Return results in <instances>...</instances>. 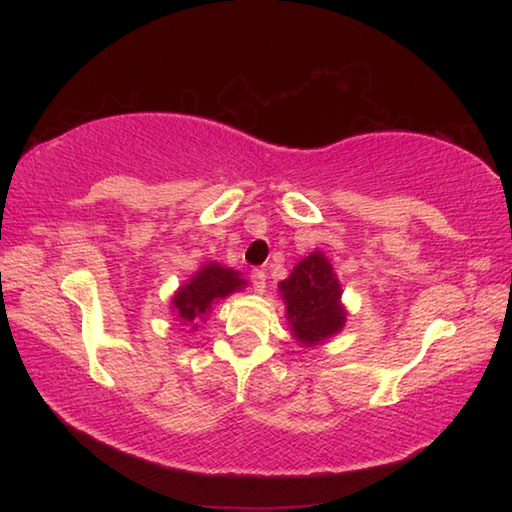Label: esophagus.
<instances>
[{
	"instance_id": "1",
	"label": "esophagus",
	"mask_w": 512,
	"mask_h": 512,
	"mask_svg": "<svg viewBox=\"0 0 512 512\" xmlns=\"http://www.w3.org/2000/svg\"><path fill=\"white\" fill-rule=\"evenodd\" d=\"M250 280H253V289L257 293H264L266 291V273L262 268H255L253 273H250Z\"/></svg>"
}]
</instances>
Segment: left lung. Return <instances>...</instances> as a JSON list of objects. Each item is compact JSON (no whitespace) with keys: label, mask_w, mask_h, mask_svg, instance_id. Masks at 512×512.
Returning a JSON list of instances; mask_svg holds the SVG:
<instances>
[{"label":"left lung","mask_w":512,"mask_h":512,"mask_svg":"<svg viewBox=\"0 0 512 512\" xmlns=\"http://www.w3.org/2000/svg\"><path fill=\"white\" fill-rule=\"evenodd\" d=\"M280 291L287 302L293 336L302 345H316L343 327L341 284L327 257L311 253L302 259L287 280L280 282Z\"/></svg>","instance_id":"8db88e82"}]
</instances>
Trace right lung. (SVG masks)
<instances>
[{"label": "right lung", "mask_w": 512, "mask_h": 512, "mask_svg": "<svg viewBox=\"0 0 512 512\" xmlns=\"http://www.w3.org/2000/svg\"><path fill=\"white\" fill-rule=\"evenodd\" d=\"M244 284L246 282L232 268L207 264L173 296V309H176L180 320L192 323L210 309L214 300L230 296L232 291H239Z\"/></svg>", "instance_id": "obj_1"}]
</instances>
